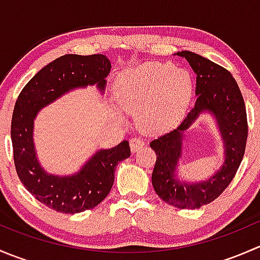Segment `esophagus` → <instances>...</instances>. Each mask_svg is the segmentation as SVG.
<instances>
[{
	"mask_svg": "<svg viewBox=\"0 0 260 260\" xmlns=\"http://www.w3.org/2000/svg\"><path fill=\"white\" fill-rule=\"evenodd\" d=\"M129 145H131V149H132V152H136L137 149L142 148V147L145 146V141H143L142 138L133 137L132 140L129 141Z\"/></svg>",
	"mask_w": 260,
	"mask_h": 260,
	"instance_id": "obj_1",
	"label": "esophagus"
}]
</instances>
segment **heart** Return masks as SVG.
<instances>
[{"mask_svg":"<svg viewBox=\"0 0 260 260\" xmlns=\"http://www.w3.org/2000/svg\"><path fill=\"white\" fill-rule=\"evenodd\" d=\"M193 93L192 78L171 62H147L117 78L114 99L118 108L138 114L148 132H162L181 122Z\"/></svg>","mask_w":260,"mask_h":260,"instance_id":"b5f03b06","label":"heart"}]
</instances>
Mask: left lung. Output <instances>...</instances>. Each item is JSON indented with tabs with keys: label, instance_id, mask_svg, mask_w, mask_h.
I'll return each instance as SVG.
<instances>
[{
	"label": "left lung",
	"instance_id": "1",
	"mask_svg": "<svg viewBox=\"0 0 260 260\" xmlns=\"http://www.w3.org/2000/svg\"><path fill=\"white\" fill-rule=\"evenodd\" d=\"M176 55L185 57L195 72L198 99L179 127L149 143L157 156L152 185L157 195L169 205L199 209L221 195L242 164L248 138L246 109L237 81L225 68L195 52L180 51ZM204 111H209L217 119L224 142L225 161L206 181L183 183L176 175L182 153L183 132Z\"/></svg>",
	"mask_w": 260,
	"mask_h": 260
}]
</instances>
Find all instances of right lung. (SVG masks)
<instances>
[{"label":"right lung","instance_id":"obj_1","mask_svg":"<svg viewBox=\"0 0 260 260\" xmlns=\"http://www.w3.org/2000/svg\"><path fill=\"white\" fill-rule=\"evenodd\" d=\"M111 61L106 55L67 54L44 67L21 90L11 122L14 161L18 179L41 204L57 212L78 214L101 204L114 182L115 166L131 156L128 141L99 149L79 172L56 176L45 172L34 146V119L39 111L68 91L94 85L103 93Z\"/></svg>","mask_w":260,"mask_h":260}]
</instances>
